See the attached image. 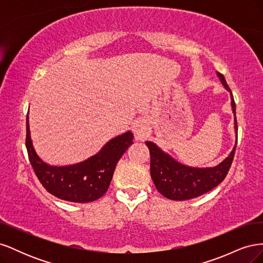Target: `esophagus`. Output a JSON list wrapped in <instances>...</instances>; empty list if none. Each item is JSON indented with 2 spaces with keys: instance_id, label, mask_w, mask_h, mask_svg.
Instances as JSON below:
<instances>
[{
  "instance_id": "1",
  "label": "esophagus",
  "mask_w": 263,
  "mask_h": 263,
  "mask_svg": "<svg viewBox=\"0 0 263 263\" xmlns=\"http://www.w3.org/2000/svg\"><path fill=\"white\" fill-rule=\"evenodd\" d=\"M133 130L136 134L137 137H144L145 134L147 133V123L144 119H137L135 121L134 126H133Z\"/></svg>"
}]
</instances>
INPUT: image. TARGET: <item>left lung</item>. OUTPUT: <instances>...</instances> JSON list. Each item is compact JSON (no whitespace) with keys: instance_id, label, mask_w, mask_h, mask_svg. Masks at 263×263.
<instances>
[{"instance_id":"obj_1","label":"left lung","mask_w":263,"mask_h":263,"mask_svg":"<svg viewBox=\"0 0 263 263\" xmlns=\"http://www.w3.org/2000/svg\"><path fill=\"white\" fill-rule=\"evenodd\" d=\"M217 77L225 89L230 93L232 108L234 113L235 133L237 137V119H236V104L232 90L229 89L224 76L217 72ZM146 145L150 153V174L156 189L164 197L173 201H185L190 198L201 196L202 194L216 187L227 176L228 170L232 165L236 144L219 164L212 168H194L182 164L169 155L159 148L155 142L146 141Z\"/></svg>"}]
</instances>
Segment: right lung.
Here are the masks:
<instances>
[{
  "label": "right lung",
  "instance_id": "right-lung-1",
  "mask_svg": "<svg viewBox=\"0 0 263 263\" xmlns=\"http://www.w3.org/2000/svg\"><path fill=\"white\" fill-rule=\"evenodd\" d=\"M26 117V148L31 166L43 186L53 196L74 203L97 201L107 191L119 159L133 144L126 132L107 141L97 155L70 165H50L36 153Z\"/></svg>",
  "mask_w": 263,
  "mask_h": 263
}]
</instances>
